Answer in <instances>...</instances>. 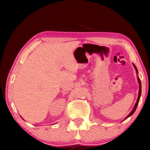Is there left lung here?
Instances as JSON below:
<instances>
[{
  "mask_svg": "<svg viewBox=\"0 0 150 150\" xmlns=\"http://www.w3.org/2000/svg\"><path fill=\"white\" fill-rule=\"evenodd\" d=\"M133 66L135 67V70H136V72H137V74H138V70H137V69L135 65L133 64ZM137 79H138V82H139V95H138L137 100V102H136V103H135V104L134 108H133V109L132 110V111H131V112H130V113L128 115V117H127L126 118V119H127V118H128L129 117L132 116V115L135 113V110H136V109H137V106H138L139 102V100H140V97H141V80H140V79H139V77H137Z\"/></svg>",
  "mask_w": 150,
  "mask_h": 150,
  "instance_id": "obj_1",
  "label": "left lung"
}]
</instances>
